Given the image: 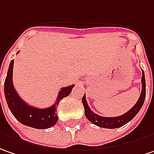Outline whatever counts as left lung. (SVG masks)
I'll use <instances>...</instances> for the list:
<instances>
[{
  "instance_id": "left-lung-1",
  "label": "left lung",
  "mask_w": 154,
  "mask_h": 154,
  "mask_svg": "<svg viewBox=\"0 0 154 154\" xmlns=\"http://www.w3.org/2000/svg\"><path fill=\"white\" fill-rule=\"evenodd\" d=\"M141 83H142V91L140 93L139 100L137 103L133 105V107L130 109L128 112L121 116L119 117H113V118H109V117H102L97 114L94 113L89 107L85 99V94L82 97V102L85 107V117L88 119L89 121L93 123L94 125L103 127V128H108V129H114V128H119L121 127L126 123L131 121V119L137 115L142 107V105L145 102L146 98V79H145V73L142 69V77H141Z\"/></svg>"
}]
</instances>
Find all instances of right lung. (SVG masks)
<instances>
[{
	"label": "right lung",
	"mask_w": 154,
	"mask_h": 154,
	"mask_svg": "<svg viewBox=\"0 0 154 154\" xmlns=\"http://www.w3.org/2000/svg\"><path fill=\"white\" fill-rule=\"evenodd\" d=\"M13 67L14 60L9 63L8 74L4 83V94L7 104L14 117L24 125L35 129H47L55 125L57 120V108L59 102L65 97L69 95L74 85L63 87L59 91L56 103L49 108L38 109L29 105L17 94L13 85Z\"/></svg>",
	"instance_id": "add662e5"
}]
</instances>
